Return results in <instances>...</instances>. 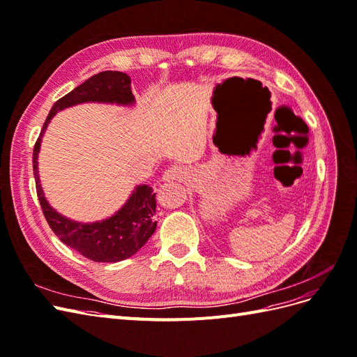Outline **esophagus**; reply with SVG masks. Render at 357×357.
<instances>
[{
    "label": "esophagus",
    "mask_w": 357,
    "mask_h": 357,
    "mask_svg": "<svg viewBox=\"0 0 357 357\" xmlns=\"http://www.w3.org/2000/svg\"><path fill=\"white\" fill-rule=\"evenodd\" d=\"M183 176H185V171H183L180 167L174 165V167L165 169L162 178H164V181H176V180H181Z\"/></svg>",
    "instance_id": "obj_1"
}]
</instances>
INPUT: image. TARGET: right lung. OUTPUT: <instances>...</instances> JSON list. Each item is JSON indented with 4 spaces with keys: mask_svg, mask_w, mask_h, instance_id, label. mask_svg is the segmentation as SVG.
<instances>
[{
    "mask_svg": "<svg viewBox=\"0 0 357 357\" xmlns=\"http://www.w3.org/2000/svg\"><path fill=\"white\" fill-rule=\"evenodd\" d=\"M93 101L125 105L132 104L134 95L129 75L121 71L98 73L53 104L34 146L32 168H34L36 189L43 214L58 238L93 262H119L135 255L156 229V222L153 219L156 211V193H153L152 188L146 185L138 186L128 202L110 219L96 223H79L63 218L50 207L43 195L38 178L37 156L41 137L50 119L67 107Z\"/></svg>",
    "mask_w": 357,
    "mask_h": 357,
    "instance_id": "add662e5",
    "label": "right lung"
}]
</instances>
